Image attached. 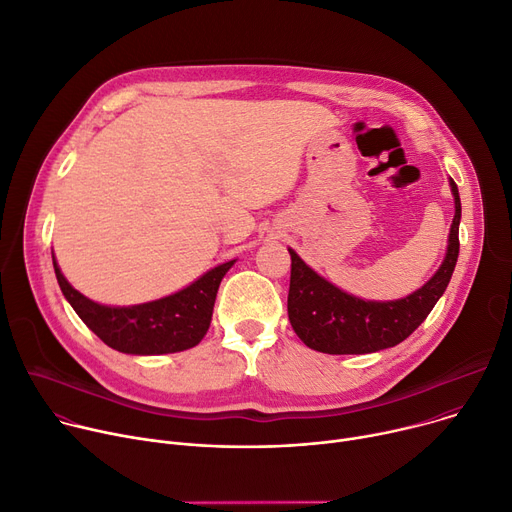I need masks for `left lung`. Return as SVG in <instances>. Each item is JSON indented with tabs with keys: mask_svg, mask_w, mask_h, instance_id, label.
<instances>
[{
	"mask_svg": "<svg viewBox=\"0 0 512 512\" xmlns=\"http://www.w3.org/2000/svg\"><path fill=\"white\" fill-rule=\"evenodd\" d=\"M455 218L447 255L436 274L416 292L399 300H362L339 290L306 265L292 249L288 317L292 329L311 350L323 354H370L401 344L430 315L445 294L459 257L461 199L451 179Z\"/></svg>",
	"mask_w": 512,
	"mask_h": 512,
	"instance_id": "left-lung-1",
	"label": "left lung"
}]
</instances>
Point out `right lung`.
I'll return each mask as SVG.
<instances>
[{
	"mask_svg": "<svg viewBox=\"0 0 512 512\" xmlns=\"http://www.w3.org/2000/svg\"><path fill=\"white\" fill-rule=\"evenodd\" d=\"M232 265L234 259L210 269L187 288L152 302L107 306L80 294L63 278L53 257L59 288L88 329L109 348L138 356L173 354L197 346L210 329L218 286Z\"/></svg>",
	"mask_w": 512,
	"mask_h": 512,
	"instance_id": "add662e5",
	"label": "right lung"
}]
</instances>
